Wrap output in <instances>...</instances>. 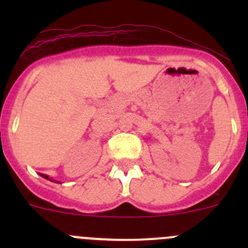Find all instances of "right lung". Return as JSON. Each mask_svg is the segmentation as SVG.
I'll list each match as a JSON object with an SVG mask.
<instances>
[{"label": "right lung", "mask_w": 248, "mask_h": 248, "mask_svg": "<svg viewBox=\"0 0 248 248\" xmlns=\"http://www.w3.org/2000/svg\"><path fill=\"white\" fill-rule=\"evenodd\" d=\"M41 175H42V176H43V177H44V179H47V180H49V177H47V176H46V175H44V174H41Z\"/></svg>", "instance_id": "add662e5"}]
</instances>
